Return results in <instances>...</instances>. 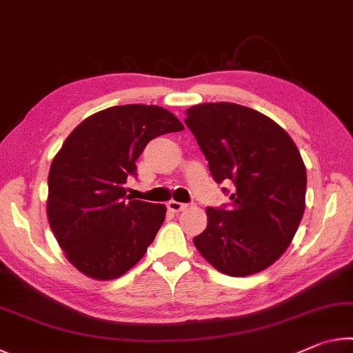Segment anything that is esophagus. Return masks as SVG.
<instances>
[{
	"instance_id": "34e87169",
	"label": "esophagus",
	"mask_w": 353,
	"mask_h": 353,
	"mask_svg": "<svg viewBox=\"0 0 353 353\" xmlns=\"http://www.w3.org/2000/svg\"><path fill=\"white\" fill-rule=\"evenodd\" d=\"M166 207H168V210L177 213V212L185 210V208H187V204H182V202H177V201H170L166 202Z\"/></svg>"
}]
</instances>
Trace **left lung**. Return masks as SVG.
<instances>
[{
	"mask_svg": "<svg viewBox=\"0 0 353 353\" xmlns=\"http://www.w3.org/2000/svg\"><path fill=\"white\" fill-rule=\"evenodd\" d=\"M185 113L214 181L235 187L229 207L207 208L196 249L227 276L266 270L291 244L305 210L301 152L285 129L249 107L205 103Z\"/></svg>",
	"mask_w": 353,
	"mask_h": 353,
	"instance_id": "obj_1",
	"label": "left lung"
}]
</instances>
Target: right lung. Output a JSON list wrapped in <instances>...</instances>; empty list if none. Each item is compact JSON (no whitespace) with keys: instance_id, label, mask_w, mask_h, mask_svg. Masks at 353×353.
I'll use <instances>...</instances> for the list:
<instances>
[{"instance_id":"1","label":"right lung","mask_w":353,"mask_h":353,"mask_svg":"<svg viewBox=\"0 0 353 353\" xmlns=\"http://www.w3.org/2000/svg\"><path fill=\"white\" fill-rule=\"evenodd\" d=\"M183 130L159 105H115L88 117L63 141L48 174L46 213L68 261L112 280L135 266L165 221L163 204L132 199L124 183L152 139Z\"/></svg>"}]
</instances>
